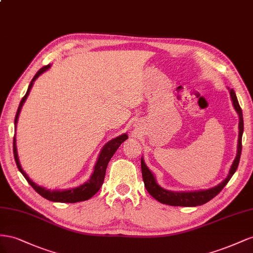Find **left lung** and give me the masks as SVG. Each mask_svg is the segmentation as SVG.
I'll return each mask as SVG.
<instances>
[{
    "label": "left lung",
    "mask_w": 253,
    "mask_h": 253,
    "mask_svg": "<svg viewBox=\"0 0 253 253\" xmlns=\"http://www.w3.org/2000/svg\"><path fill=\"white\" fill-rule=\"evenodd\" d=\"M228 89L230 91V95H231V98H232L235 110L240 115V123H239L240 133H239V145H237V155L234 159L232 167L230 169L228 177L218 185H216L212 187V189H209L206 191L181 192V193L169 192L162 189V187L157 183L154 175L151 174V171L146 167V164L144 162L143 159H141V169H142L144 185H145L147 192L151 195V196H153L155 199H157L158 201H160L161 204L174 206V207H196V206L204 205L208 203V201H210L212 198H214L216 195L220 193V191L229 182V180L233 176L235 170L237 169V167H239V163H240L241 154H242V135L244 131V120H243L242 108L239 104V100H237L235 92L233 91V89H230V88Z\"/></svg>",
    "instance_id": "1"
}]
</instances>
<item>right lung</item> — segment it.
<instances>
[{
	"instance_id": "obj_1",
	"label": "right lung",
	"mask_w": 253,
	"mask_h": 253,
	"mask_svg": "<svg viewBox=\"0 0 253 253\" xmlns=\"http://www.w3.org/2000/svg\"><path fill=\"white\" fill-rule=\"evenodd\" d=\"M48 68H49V64L42 67L37 72V73H36L34 78L32 79L30 85H28L26 94L23 96V98L21 99V102H20L18 111L16 113V118H14V126H17L18 118H19V114H20V111H21V108H22V106L25 102V99L27 98L28 94H30V91L32 89V85H33L34 82L38 78L39 75H41L43 72H45ZM127 139H128L127 134L124 133V134L118 136V138H115V139L108 142L106 145L103 147L102 151H100L98 160L95 164L94 171H93L91 178L85 183H84L83 185L75 187V189H71V190L49 191V190L43 189V187H41V186L36 184L35 182H33L32 180L30 179V177L26 175V172L22 169V168H21V164L19 162V158H18V154H17L16 138H13V157H14V161H16V163H17V167H18L19 170L21 171V174L24 176V178L27 180V182L33 186V189L38 194H40L42 197H44L45 199L50 200V201H55V203L74 204V203H78V201L88 200L93 196V195H95L98 192V190L100 189V186L103 185V182H104L105 175H106V169H107L108 163H109L110 159L115 154V151L118 150V148L120 147L121 144Z\"/></svg>"
}]
</instances>
